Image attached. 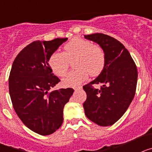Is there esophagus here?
Masks as SVG:
<instances>
[{"instance_id":"esophagus-1","label":"esophagus","mask_w":152,"mask_h":152,"mask_svg":"<svg viewBox=\"0 0 152 152\" xmlns=\"http://www.w3.org/2000/svg\"><path fill=\"white\" fill-rule=\"evenodd\" d=\"M81 88H82V87H81V86H77V87H75V88H74V90H75V91H76V90L81 89Z\"/></svg>"}]
</instances>
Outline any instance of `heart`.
<instances>
[{
	"instance_id": "heart-1",
	"label": "heart",
	"mask_w": 152,
	"mask_h": 152,
	"mask_svg": "<svg viewBox=\"0 0 152 152\" xmlns=\"http://www.w3.org/2000/svg\"><path fill=\"white\" fill-rule=\"evenodd\" d=\"M74 61L76 69L72 71L62 84L65 87H76L85 81L88 75H100L105 66L106 56L103 49L88 40L75 38L64 46V52L56 51L50 56L49 65L58 77L66 75L70 61Z\"/></svg>"
}]
</instances>
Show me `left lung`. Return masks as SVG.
Masks as SVG:
<instances>
[{
  "mask_svg": "<svg viewBox=\"0 0 152 152\" xmlns=\"http://www.w3.org/2000/svg\"><path fill=\"white\" fill-rule=\"evenodd\" d=\"M101 47L105 66L97 77L83 89L87 100L83 107L86 116L101 126H112L126 113L133 100L138 79L135 62L129 51L116 39L103 33L84 36ZM93 84H101L95 89Z\"/></svg>",
  "mask_w": 152,
  "mask_h": 152,
  "instance_id": "1",
  "label": "left lung"
}]
</instances>
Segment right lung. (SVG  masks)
<instances>
[{
	"label": "right lung",
	"instance_id": "right-lung-1",
	"mask_svg": "<svg viewBox=\"0 0 152 152\" xmlns=\"http://www.w3.org/2000/svg\"><path fill=\"white\" fill-rule=\"evenodd\" d=\"M68 38L35 41L21 51L12 64L9 92L13 107L23 124L42 135L52 134L63 123V109L72 88L51 91L59 82L49 58Z\"/></svg>",
	"mask_w": 152,
	"mask_h": 152
}]
</instances>
